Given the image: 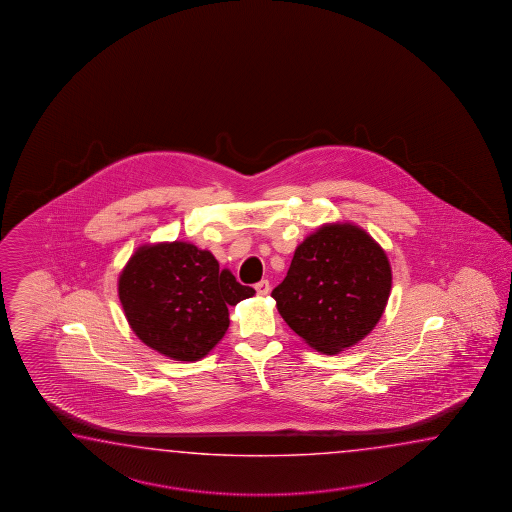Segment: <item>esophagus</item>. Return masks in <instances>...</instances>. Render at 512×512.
I'll list each match as a JSON object with an SVG mask.
<instances>
[{
  "mask_svg": "<svg viewBox=\"0 0 512 512\" xmlns=\"http://www.w3.org/2000/svg\"><path fill=\"white\" fill-rule=\"evenodd\" d=\"M254 289H256V293L261 294V296H265V294L269 293L271 285H269L267 280H261V282H258L256 285H254Z\"/></svg>",
  "mask_w": 512,
  "mask_h": 512,
  "instance_id": "1",
  "label": "esophagus"
}]
</instances>
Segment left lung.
Wrapping results in <instances>:
<instances>
[{
	"mask_svg": "<svg viewBox=\"0 0 512 512\" xmlns=\"http://www.w3.org/2000/svg\"><path fill=\"white\" fill-rule=\"evenodd\" d=\"M392 289V267L381 245L355 225H326L294 251L274 287L287 326L322 353H338L381 320Z\"/></svg>",
	"mask_w": 512,
	"mask_h": 512,
	"instance_id": "1",
	"label": "left lung"
}]
</instances>
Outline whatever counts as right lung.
I'll return each mask as SVG.
<instances>
[{"label": "right lung", "instance_id": "1", "mask_svg": "<svg viewBox=\"0 0 512 512\" xmlns=\"http://www.w3.org/2000/svg\"><path fill=\"white\" fill-rule=\"evenodd\" d=\"M256 293L212 252L174 241L144 245L119 278L120 304L135 335L175 360H199L229 329V307Z\"/></svg>", "mask_w": 512, "mask_h": 512}]
</instances>
